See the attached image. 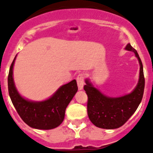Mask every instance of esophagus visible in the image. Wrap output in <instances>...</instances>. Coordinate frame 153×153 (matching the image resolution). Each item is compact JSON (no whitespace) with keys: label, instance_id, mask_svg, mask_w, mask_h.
I'll return each instance as SVG.
<instances>
[{"label":"esophagus","instance_id":"34e87169","mask_svg":"<svg viewBox=\"0 0 153 153\" xmlns=\"http://www.w3.org/2000/svg\"><path fill=\"white\" fill-rule=\"evenodd\" d=\"M84 79L85 76L83 74H79L76 77V81H77V85H78V89L79 90H83V85H84Z\"/></svg>","mask_w":153,"mask_h":153}]
</instances>
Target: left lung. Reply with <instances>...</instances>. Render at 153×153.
Wrapping results in <instances>:
<instances>
[{"label": "left lung", "mask_w": 153, "mask_h": 153, "mask_svg": "<svg viewBox=\"0 0 153 153\" xmlns=\"http://www.w3.org/2000/svg\"><path fill=\"white\" fill-rule=\"evenodd\" d=\"M126 50L133 51L140 64V79L132 93L120 97H106L96 89L88 79H86V85L83 86L88 97L89 119L92 123L99 128L113 129L122 126L136 112L143 99L145 78L141 59L130 44H127Z\"/></svg>", "instance_id": "left-lung-1"}]
</instances>
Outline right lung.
Instances as JSON below:
<instances>
[{"mask_svg":"<svg viewBox=\"0 0 153 153\" xmlns=\"http://www.w3.org/2000/svg\"><path fill=\"white\" fill-rule=\"evenodd\" d=\"M15 58L10 65L7 79L8 92L13 106L29 126L38 129H54L63 121L66 108L77 92L76 81L74 79L60 86L47 100L33 102L25 100L19 94L13 83V67Z\"/></svg>","mask_w":153,"mask_h":153,"instance_id":"1","label":"right lung"}]
</instances>
